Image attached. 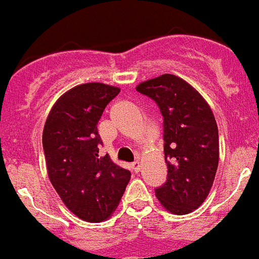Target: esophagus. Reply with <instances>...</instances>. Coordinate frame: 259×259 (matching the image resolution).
<instances>
[{
    "instance_id": "1",
    "label": "esophagus",
    "mask_w": 259,
    "mask_h": 259,
    "mask_svg": "<svg viewBox=\"0 0 259 259\" xmlns=\"http://www.w3.org/2000/svg\"><path fill=\"white\" fill-rule=\"evenodd\" d=\"M131 168L135 171V172H139V171H140V163H139L137 161L134 162V163L131 164Z\"/></svg>"
}]
</instances>
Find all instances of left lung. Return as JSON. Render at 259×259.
<instances>
[{
    "mask_svg": "<svg viewBox=\"0 0 259 259\" xmlns=\"http://www.w3.org/2000/svg\"><path fill=\"white\" fill-rule=\"evenodd\" d=\"M136 91L152 98L163 118L167 180L155 189V196L174 214H188L207 197L218 168L214 114L202 96L175 75L144 81Z\"/></svg>",
    "mask_w": 259,
    "mask_h": 259,
    "instance_id": "left-lung-1",
    "label": "left lung"
}]
</instances>
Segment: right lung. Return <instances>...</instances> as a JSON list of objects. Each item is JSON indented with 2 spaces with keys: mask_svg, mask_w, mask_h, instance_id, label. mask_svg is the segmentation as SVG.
Returning <instances> with one entry per match:
<instances>
[{
  "mask_svg": "<svg viewBox=\"0 0 259 259\" xmlns=\"http://www.w3.org/2000/svg\"><path fill=\"white\" fill-rule=\"evenodd\" d=\"M120 89L101 83L70 89L50 110L42 132L48 175L76 217L87 222L109 218L122 198L131 172L109 155L98 157L97 124Z\"/></svg>",
  "mask_w": 259,
  "mask_h": 259,
  "instance_id": "add662e5",
  "label": "right lung"
}]
</instances>
